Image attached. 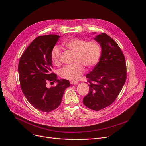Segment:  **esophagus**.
Here are the masks:
<instances>
[{
    "label": "esophagus",
    "mask_w": 146,
    "mask_h": 146,
    "mask_svg": "<svg viewBox=\"0 0 146 146\" xmlns=\"http://www.w3.org/2000/svg\"><path fill=\"white\" fill-rule=\"evenodd\" d=\"M78 83V81H70V84L72 85H74V84H77Z\"/></svg>",
    "instance_id": "obj_1"
}]
</instances>
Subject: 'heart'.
Instances as JSON below:
<instances>
[{
    "mask_svg": "<svg viewBox=\"0 0 146 146\" xmlns=\"http://www.w3.org/2000/svg\"><path fill=\"white\" fill-rule=\"evenodd\" d=\"M64 45L75 52V54L73 60L74 64L60 69L59 74L62 78L73 81L78 80L84 73V66L91 69L98 63L102 48L97 41H88L86 39L74 37L65 41ZM60 48L56 46H54L50 54L51 60L54 65L60 64Z\"/></svg>",
    "mask_w": 146,
    "mask_h": 146,
    "instance_id": "obj_1",
    "label": "heart"
}]
</instances>
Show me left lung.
Masks as SVG:
<instances>
[{
	"mask_svg": "<svg viewBox=\"0 0 146 146\" xmlns=\"http://www.w3.org/2000/svg\"><path fill=\"white\" fill-rule=\"evenodd\" d=\"M101 46L100 60L86 75L90 83L88 94L83 99L84 105L99 111L112 104L127 79L125 58L115 41L105 33L94 38Z\"/></svg>",
	"mask_w": 146,
	"mask_h": 146,
	"instance_id": "obj_1",
	"label": "left lung"
}]
</instances>
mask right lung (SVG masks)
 <instances>
[{
    "label": "right lung",
    "mask_w": 146,
    "mask_h": 146,
    "mask_svg": "<svg viewBox=\"0 0 146 146\" xmlns=\"http://www.w3.org/2000/svg\"><path fill=\"white\" fill-rule=\"evenodd\" d=\"M59 37L57 35L36 37L25 50L18 64L19 82L24 95L35 108L43 112L56 109L65 90L70 86L69 80H58L57 75L51 72L50 54ZM48 82H56L57 85L49 89L46 87Z\"/></svg>",
    "instance_id": "obj_1"
}]
</instances>
